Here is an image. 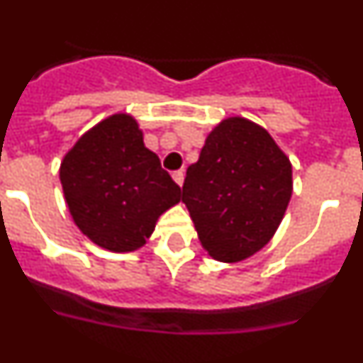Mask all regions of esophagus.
Listing matches in <instances>:
<instances>
[{"mask_svg":"<svg viewBox=\"0 0 363 363\" xmlns=\"http://www.w3.org/2000/svg\"><path fill=\"white\" fill-rule=\"evenodd\" d=\"M173 181H175L179 186H182V182H184V172H182V169H179V172H173Z\"/></svg>","mask_w":363,"mask_h":363,"instance_id":"obj_1","label":"esophagus"}]
</instances>
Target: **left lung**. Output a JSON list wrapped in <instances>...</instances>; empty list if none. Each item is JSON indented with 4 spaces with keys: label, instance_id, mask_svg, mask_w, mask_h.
<instances>
[{
    "label": "left lung",
    "instance_id": "left-lung-1",
    "mask_svg": "<svg viewBox=\"0 0 363 363\" xmlns=\"http://www.w3.org/2000/svg\"><path fill=\"white\" fill-rule=\"evenodd\" d=\"M294 191L291 162L264 127L233 116L206 136L182 203L214 260L242 262L277 233Z\"/></svg>",
    "mask_w": 363,
    "mask_h": 363
}]
</instances>
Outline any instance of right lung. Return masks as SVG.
<instances>
[{"label":"right lung","mask_w":363,"mask_h":363,"mask_svg":"<svg viewBox=\"0 0 363 363\" xmlns=\"http://www.w3.org/2000/svg\"><path fill=\"white\" fill-rule=\"evenodd\" d=\"M59 175L79 230L112 252L144 247L158 218L181 201V188L125 112L88 129L64 155Z\"/></svg>","instance_id":"right-lung-1"}]
</instances>
